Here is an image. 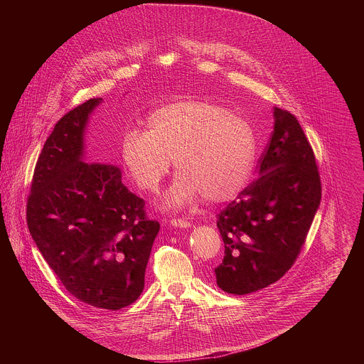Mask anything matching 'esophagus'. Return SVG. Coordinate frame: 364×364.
Masks as SVG:
<instances>
[{
	"label": "esophagus",
	"instance_id": "esophagus-1",
	"mask_svg": "<svg viewBox=\"0 0 364 364\" xmlns=\"http://www.w3.org/2000/svg\"><path fill=\"white\" fill-rule=\"evenodd\" d=\"M170 225L174 226V228H181V229H187V228L191 226V223L186 219H171Z\"/></svg>",
	"mask_w": 364,
	"mask_h": 364
}]
</instances>
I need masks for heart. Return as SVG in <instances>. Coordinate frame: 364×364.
<instances>
[{
    "label": "heart",
    "instance_id": "b5f03b06",
    "mask_svg": "<svg viewBox=\"0 0 364 364\" xmlns=\"http://www.w3.org/2000/svg\"><path fill=\"white\" fill-rule=\"evenodd\" d=\"M255 151L250 124L207 99L154 109L146 131L129 129L121 141L122 164L145 193L159 191L173 160L180 174L166 194L167 209H180L200 196L210 203L236 198L250 180Z\"/></svg>",
    "mask_w": 364,
    "mask_h": 364
}]
</instances>
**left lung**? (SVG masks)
<instances>
[{
	"label": "left lung",
	"mask_w": 364,
	"mask_h": 364,
	"mask_svg": "<svg viewBox=\"0 0 364 364\" xmlns=\"http://www.w3.org/2000/svg\"><path fill=\"white\" fill-rule=\"evenodd\" d=\"M274 124L259 178L218 215L225 257L215 272L229 294L256 292L281 279L320 207L318 167L298 119L274 108Z\"/></svg>",
	"instance_id": "1"
}]
</instances>
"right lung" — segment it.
Returning a JSON list of instances; mask_svg holds the SVG:
<instances>
[{
    "label": "right lung",
    "instance_id": "1",
    "mask_svg": "<svg viewBox=\"0 0 364 364\" xmlns=\"http://www.w3.org/2000/svg\"><path fill=\"white\" fill-rule=\"evenodd\" d=\"M102 102L93 97L55 125L37 160L27 200L33 240L63 287L102 309L141 295L160 223L122 184L121 170L85 163V128Z\"/></svg>",
    "mask_w": 364,
    "mask_h": 364
}]
</instances>
